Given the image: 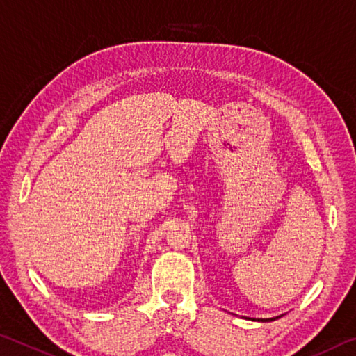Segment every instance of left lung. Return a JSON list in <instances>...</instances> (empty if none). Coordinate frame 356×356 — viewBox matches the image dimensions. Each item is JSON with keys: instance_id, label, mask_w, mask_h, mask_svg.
I'll use <instances>...</instances> for the list:
<instances>
[{"instance_id": "1", "label": "left lung", "mask_w": 356, "mask_h": 356, "mask_svg": "<svg viewBox=\"0 0 356 356\" xmlns=\"http://www.w3.org/2000/svg\"><path fill=\"white\" fill-rule=\"evenodd\" d=\"M275 318H279V317H275ZM275 318H268V320H269V321H270V320H275ZM261 321H266V320H264V318H263V320H261Z\"/></svg>"}]
</instances>
